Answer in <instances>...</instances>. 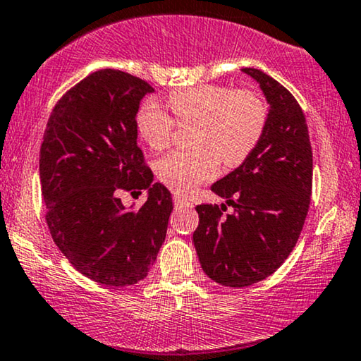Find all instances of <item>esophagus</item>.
<instances>
[{
	"label": "esophagus",
	"mask_w": 361,
	"mask_h": 361,
	"mask_svg": "<svg viewBox=\"0 0 361 361\" xmlns=\"http://www.w3.org/2000/svg\"><path fill=\"white\" fill-rule=\"evenodd\" d=\"M189 205V202H187L184 197H179V195H174V207L176 209H182V207Z\"/></svg>",
	"instance_id": "esophagus-1"
}]
</instances>
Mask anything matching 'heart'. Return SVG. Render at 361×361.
Instances as JSON below:
<instances>
[{"mask_svg": "<svg viewBox=\"0 0 361 361\" xmlns=\"http://www.w3.org/2000/svg\"><path fill=\"white\" fill-rule=\"evenodd\" d=\"M172 115L154 102L142 103L136 116L140 136L151 149L171 142L177 125H194L189 151H177L156 162V174L176 194H189L214 179L220 159L236 167L248 159L264 133L268 106L251 88L195 85L174 90L167 97Z\"/></svg>", "mask_w": 361, "mask_h": 361, "instance_id": "1", "label": "heart"}]
</instances>
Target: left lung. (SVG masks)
<instances>
[{
  "label": "left lung",
  "instance_id": "obj_1",
  "mask_svg": "<svg viewBox=\"0 0 361 361\" xmlns=\"http://www.w3.org/2000/svg\"><path fill=\"white\" fill-rule=\"evenodd\" d=\"M269 103L264 133L243 164L212 190L226 204L197 205L194 245L215 283L246 288L274 273L298 243L312 192V147L302 108L258 68H243ZM234 214H223L226 205Z\"/></svg>",
  "mask_w": 361,
  "mask_h": 361
}]
</instances>
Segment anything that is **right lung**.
<instances>
[{
	"label": "right lung",
	"instance_id": "obj_1",
	"mask_svg": "<svg viewBox=\"0 0 361 361\" xmlns=\"http://www.w3.org/2000/svg\"><path fill=\"white\" fill-rule=\"evenodd\" d=\"M149 83L102 68L54 106L39 156L47 226L78 273L123 288L149 273L166 240L171 192L152 182L137 147L136 113ZM148 190L140 211L124 209L120 190Z\"/></svg>",
	"mask_w": 361,
	"mask_h": 361
}]
</instances>
